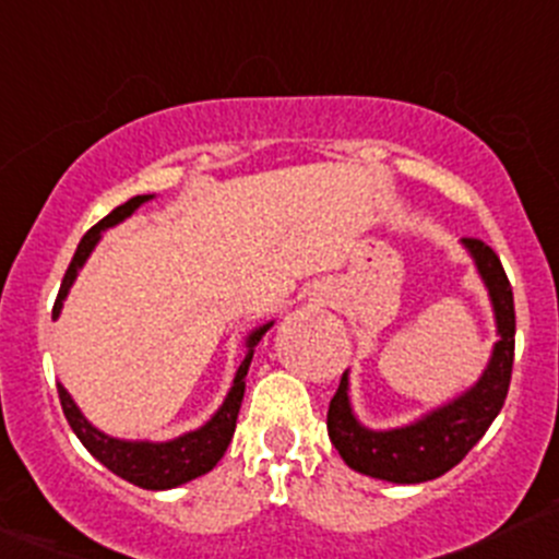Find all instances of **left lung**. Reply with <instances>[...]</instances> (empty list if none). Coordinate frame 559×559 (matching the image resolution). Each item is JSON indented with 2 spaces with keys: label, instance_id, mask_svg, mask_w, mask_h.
<instances>
[{
  "label": "left lung",
  "instance_id": "left-lung-1",
  "mask_svg": "<svg viewBox=\"0 0 559 559\" xmlns=\"http://www.w3.org/2000/svg\"><path fill=\"white\" fill-rule=\"evenodd\" d=\"M463 241L490 290L495 320H498L500 342L495 344L490 366L476 388L460 395L450 406L428 414L408 428L384 430V433L366 430L353 417L347 399V373H342L338 390L328 406V436L344 463L358 474L399 481V485H419V481L436 479L474 450L476 441L485 436V430L503 408L511 384V366H514V293L492 247L474 237H465Z\"/></svg>",
  "mask_w": 559,
  "mask_h": 559
}]
</instances>
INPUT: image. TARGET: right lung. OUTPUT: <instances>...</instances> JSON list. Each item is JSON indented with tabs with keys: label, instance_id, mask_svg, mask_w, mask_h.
I'll list each match as a JSON object with an SVG mask.
<instances>
[{
	"label": "right lung",
	"instance_id": "add662e5",
	"mask_svg": "<svg viewBox=\"0 0 559 559\" xmlns=\"http://www.w3.org/2000/svg\"><path fill=\"white\" fill-rule=\"evenodd\" d=\"M147 199H151V195H134V199H129L126 204L115 206L107 217H102V221L96 223L94 228H88V234L80 239L72 263H69L64 280H61L59 296H56L53 320L59 318L69 285H72L74 277H78L80 266H83L88 252L94 250V245L99 241V234L105 231V228L115 226V223L123 221V217H129L131 212ZM269 328H272V322L250 333V338H247V355L245 360H241L237 379H234L231 393H228L226 404L221 406V412H217L204 428L180 436V439L175 441H164V444L109 439V436L102 433V430H96L94 425L80 414V408L74 406L72 399H69L64 384L59 382L56 388H59V401H61V408H64L69 428L74 430V436L83 441L85 450L94 454L102 465H107V468L112 471V474H118L120 479L131 481V485L136 487H145V490H169V487L186 485V481L195 479V476H204L206 471L215 468L217 460H221L223 452H226L228 441H231L234 430H237V417H239L241 399H245V377L252 360V349H255V344L261 342V336L269 331Z\"/></svg>",
	"mask_w": 559,
	"mask_h": 559
}]
</instances>
